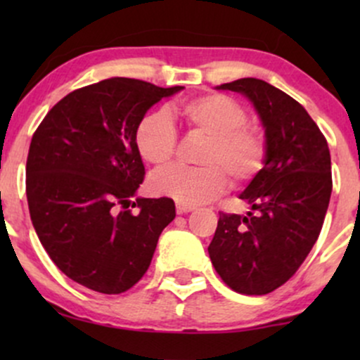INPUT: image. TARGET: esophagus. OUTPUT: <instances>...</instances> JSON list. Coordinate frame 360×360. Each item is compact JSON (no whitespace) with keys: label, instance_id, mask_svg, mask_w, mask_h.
<instances>
[{"label":"esophagus","instance_id":"34e87169","mask_svg":"<svg viewBox=\"0 0 360 360\" xmlns=\"http://www.w3.org/2000/svg\"><path fill=\"white\" fill-rule=\"evenodd\" d=\"M176 210H177V213H179V214H183V213H189V212H193V210H194V206L183 205V203H177Z\"/></svg>","mask_w":360,"mask_h":360}]
</instances>
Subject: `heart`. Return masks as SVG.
Instances as JSON below:
<instances>
[{
    "mask_svg": "<svg viewBox=\"0 0 360 360\" xmlns=\"http://www.w3.org/2000/svg\"><path fill=\"white\" fill-rule=\"evenodd\" d=\"M176 117L191 134L208 137L201 167L171 166L150 177L152 191L183 205H203L225 193L229 176L247 183L262 172L269 157L266 131L249 123L238 101L221 93H206L177 105ZM135 147L152 166H166L177 150V131L167 115H146L135 128Z\"/></svg>",
    "mask_w": 360,
    "mask_h": 360,
    "instance_id": "b5f03b06",
    "label": "heart"
}]
</instances>
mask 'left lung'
Segmentation results:
<instances>
[{
	"instance_id": "8db88e82",
	"label": "left lung",
	"mask_w": 360,
	"mask_h": 360,
	"mask_svg": "<svg viewBox=\"0 0 360 360\" xmlns=\"http://www.w3.org/2000/svg\"><path fill=\"white\" fill-rule=\"evenodd\" d=\"M220 89L254 103L269 157L240 194L252 212H220L210 259L233 291L267 295L295 276L321 232L332 194L328 143L307 110L269 82L243 77Z\"/></svg>"
}]
</instances>
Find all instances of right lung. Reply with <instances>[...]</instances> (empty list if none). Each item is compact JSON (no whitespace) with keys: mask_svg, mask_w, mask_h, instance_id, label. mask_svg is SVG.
I'll return each instance as SVG.
<instances>
[{"mask_svg":"<svg viewBox=\"0 0 360 360\" xmlns=\"http://www.w3.org/2000/svg\"><path fill=\"white\" fill-rule=\"evenodd\" d=\"M181 89L103 79L62 98L35 130L27 157L32 223L52 262L81 286L103 295L135 286L174 220L171 198H130L146 177L135 128Z\"/></svg>","mask_w":360,"mask_h":360,"instance_id":"1","label":"right lung"}]
</instances>
